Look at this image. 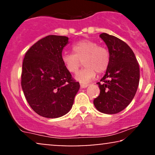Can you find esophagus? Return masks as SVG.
Wrapping results in <instances>:
<instances>
[{
    "mask_svg": "<svg viewBox=\"0 0 155 155\" xmlns=\"http://www.w3.org/2000/svg\"><path fill=\"white\" fill-rule=\"evenodd\" d=\"M80 86H81V88L84 89V88H87V87L89 85L88 84H80Z\"/></svg>",
    "mask_w": 155,
    "mask_h": 155,
    "instance_id": "obj_1",
    "label": "esophagus"
}]
</instances>
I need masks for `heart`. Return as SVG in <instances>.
Masks as SVG:
<instances>
[{
    "mask_svg": "<svg viewBox=\"0 0 155 155\" xmlns=\"http://www.w3.org/2000/svg\"><path fill=\"white\" fill-rule=\"evenodd\" d=\"M74 53H64L62 62L66 70L75 74L79 70L81 61L85 68L76 74L75 79L81 83H87L96 76L107 70L110 63V54L106 48L98 46L97 42L83 39L74 44Z\"/></svg>",
    "mask_w": 155,
    "mask_h": 155,
    "instance_id": "obj_1",
    "label": "heart"
}]
</instances>
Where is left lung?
<instances>
[{
  "label": "left lung",
  "instance_id": "obj_1",
  "mask_svg": "<svg viewBox=\"0 0 155 155\" xmlns=\"http://www.w3.org/2000/svg\"><path fill=\"white\" fill-rule=\"evenodd\" d=\"M100 37L107 46L110 63L101 82L100 95L93 104L99 111L114 114L127 107L136 95L140 69L130 47L121 39L103 33Z\"/></svg>",
  "mask_w": 155,
  "mask_h": 155
}]
</instances>
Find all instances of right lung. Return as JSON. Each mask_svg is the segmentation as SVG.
<instances>
[{
  "instance_id": "obj_1",
  "label": "right lung",
  "mask_w": 155,
  "mask_h": 155,
  "mask_svg": "<svg viewBox=\"0 0 155 155\" xmlns=\"http://www.w3.org/2000/svg\"><path fill=\"white\" fill-rule=\"evenodd\" d=\"M68 38L50 35L28 49L22 63L21 85L30 106L46 118H58L71 109L80 85L62 62Z\"/></svg>"
}]
</instances>
